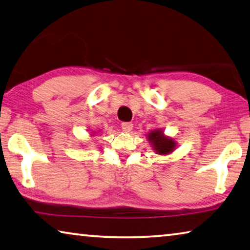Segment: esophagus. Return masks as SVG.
<instances>
[{
	"label": "esophagus",
	"instance_id": "obj_1",
	"mask_svg": "<svg viewBox=\"0 0 250 250\" xmlns=\"http://www.w3.org/2000/svg\"><path fill=\"white\" fill-rule=\"evenodd\" d=\"M122 129L124 130V132H126V133H128V132H130V130L133 129V124L130 122H124V123H122Z\"/></svg>",
	"mask_w": 250,
	"mask_h": 250
}]
</instances>
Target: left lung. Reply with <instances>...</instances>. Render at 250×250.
<instances>
[{
  "instance_id": "left-lung-1",
  "label": "left lung",
  "mask_w": 250,
  "mask_h": 250,
  "mask_svg": "<svg viewBox=\"0 0 250 250\" xmlns=\"http://www.w3.org/2000/svg\"><path fill=\"white\" fill-rule=\"evenodd\" d=\"M148 138L151 142L152 147L157 151V154L159 155H168L176 147V143L173 142V139L170 137H166L163 130L160 129L152 130L151 133H149Z\"/></svg>"
}]
</instances>
